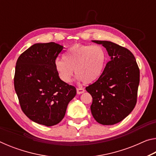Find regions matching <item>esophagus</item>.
I'll list each match as a JSON object with an SVG mask.
<instances>
[{
  "label": "esophagus",
  "mask_w": 156,
  "mask_h": 156,
  "mask_svg": "<svg viewBox=\"0 0 156 156\" xmlns=\"http://www.w3.org/2000/svg\"><path fill=\"white\" fill-rule=\"evenodd\" d=\"M76 90H77V94H83L84 92V89L83 88H77V89H76Z\"/></svg>",
  "instance_id": "esophagus-1"
}]
</instances>
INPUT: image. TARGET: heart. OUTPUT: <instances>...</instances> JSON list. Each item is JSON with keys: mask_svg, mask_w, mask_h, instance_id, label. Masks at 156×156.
Listing matches in <instances>:
<instances>
[{"mask_svg": "<svg viewBox=\"0 0 156 156\" xmlns=\"http://www.w3.org/2000/svg\"><path fill=\"white\" fill-rule=\"evenodd\" d=\"M107 59V52L101 46L76 44L65 53L62 60H56L55 69L65 83L72 80L74 69L78 80L89 84L102 75Z\"/></svg>", "mask_w": 156, "mask_h": 156, "instance_id": "heart-1", "label": "heart"}]
</instances>
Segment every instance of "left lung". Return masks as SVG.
Instances as JSON below:
<instances>
[{"label": "left lung", "mask_w": 156, "mask_h": 156, "mask_svg": "<svg viewBox=\"0 0 156 156\" xmlns=\"http://www.w3.org/2000/svg\"><path fill=\"white\" fill-rule=\"evenodd\" d=\"M106 48L111 59L100 77L86 87L93 102L92 115L98 122L112 125L122 121L135 107L140 70L129 49L107 41H92Z\"/></svg>", "instance_id": "left-lung-1"}]
</instances>
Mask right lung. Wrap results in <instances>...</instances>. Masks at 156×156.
<instances>
[{"label": "right lung", "instance_id": "obj_1", "mask_svg": "<svg viewBox=\"0 0 156 156\" xmlns=\"http://www.w3.org/2000/svg\"><path fill=\"white\" fill-rule=\"evenodd\" d=\"M63 46L55 43H36L18 57L14 88L23 113L33 122L56 125L65 115L76 89L60 80L55 62Z\"/></svg>", "mask_w": 156, "mask_h": 156}]
</instances>
